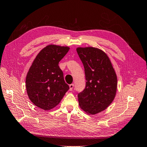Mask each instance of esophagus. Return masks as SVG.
<instances>
[{
    "label": "esophagus",
    "instance_id": "esophagus-1",
    "mask_svg": "<svg viewBox=\"0 0 147 147\" xmlns=\"http://www.w3.org/2000/svg\"><path fill=\"white\" fill-rule=\"evenodd\" d=\"M74 84H71L70 85V86H69V87H70V90H72V89H74Z\"/></svg>",
    "mask_w": 147,
    "mask_h": 147
}]
</instances>
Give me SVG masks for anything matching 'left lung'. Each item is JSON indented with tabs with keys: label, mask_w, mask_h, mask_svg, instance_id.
Here are the masks:
<instances>
[{
	"label": "left lung",
	"mask_w": 147,
	"mask_h": 147,
	"mask_svg": "<svg viewBox=\"0 0 147 147\" xmlns=\"http://www.w3.org/2000/svg\"><path fill=\"white\" fill-rule=\"evenodd\" d=\"M77 53L84 65L86 84L78 94L81 109L96 115L108 107L115 99L117 76L111 62L103 51L93 47L77 48Z\"/></svg>",
	"instance_id": "8db88e82"
}]
</instances>
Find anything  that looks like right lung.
<instances>
[{
  "label": "right lung",
  "instance_id": "1",
  "mask_svg": "<svg viewBox=\"0 0 147 147\" xmlns=\"http://www.w3.org/2000/svg\"><path fill=\"white\" fill-rule=\"evenodd\" d=\"M69 49L48 45L40 51L29 68L26 79L28 95L31 102L42 109L54 108L69 89L58 66Z\"/></svg>",
  "mask_w": 147,
  "mask_h": 147
}]
</instances>
